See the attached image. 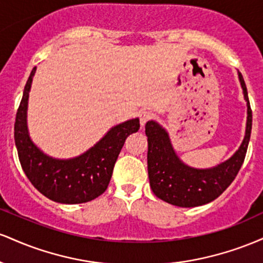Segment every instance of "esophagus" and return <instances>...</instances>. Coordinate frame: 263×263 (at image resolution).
<instances>
[{
  "label": "esophagus",
  "mask_w": 263,
  "mask_h": 263,
  "mask_svg": "<svg viewBox=\"0 0 263 263\" xmlns=\"http://www.w3.org/2000/svg\"><path fill=\"white\" fill-rule=\"evenodd\" d=\"M153 117V112L149 110H142L140 112V121H141V125L144 126L146 125L147 121H149Z\"/></svg>",
  "instance_id": "obj_1"
}]
</instances>
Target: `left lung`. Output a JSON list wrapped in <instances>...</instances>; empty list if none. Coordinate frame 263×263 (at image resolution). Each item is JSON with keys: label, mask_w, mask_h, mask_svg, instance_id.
I'll return each mask as SVG.
<instances>
[{"label": "left lung", "mask_w": 263, "mask_h": 263, "mask_svg": "<svg viewBox=\"0 0 263 263\" xmlns=\"http://www.w3.org/2000/svg\"><path fill=\"white\" fill-rule=\"evenodd\" d=\"M238 79L247 102L245 137L234 156L216 167L197 170L184 164L174 152L167 131L156 121L146 123L148 178L156 197L176 206H200L220 197L237 176L245 159L252 128V111L241 73H238Z\"/></svg>", "instance_id": "1"}]
</instances>
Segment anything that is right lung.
<instances>
[{
  "mask_svg": "<svg viewBox=\"0 0 263 263\" xmlns=\"http://www.w3.org/2000/svg\"><path fill=\"white\" fill-rule=\"evenodd\" d=\"M35 66L25 86L14 122V142L22 170L44 197L62 204L93 200L107 189L114 165L128 135L140 129V120L132 119L114 126L95 146L70 159L44 155L33 143L27 128V106Z\"/></svg>",
  "mask_w": 263,
  "mask_h": 263,
  "instance_id": "right-lung-1",
  "label": "right lung"
}]
</instances>
